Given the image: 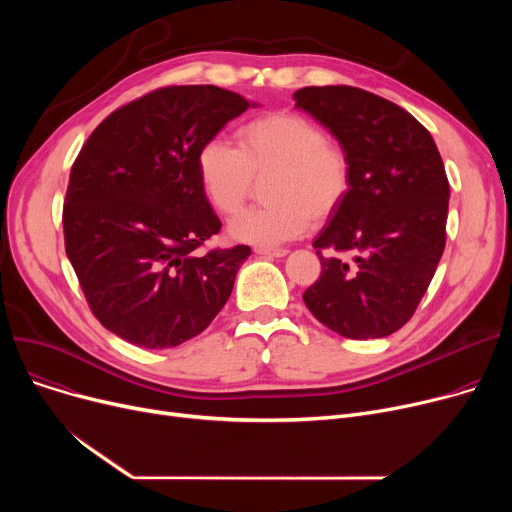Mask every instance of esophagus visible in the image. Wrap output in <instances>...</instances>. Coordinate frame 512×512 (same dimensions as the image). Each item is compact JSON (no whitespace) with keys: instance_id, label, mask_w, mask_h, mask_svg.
Segmentation results:
<instances>
[{"instance_id":"obj_1","label":"esophagus","mask_w":512,"mask_h":512,"mask_svg":"<svg viewBox=\"0 0 512 512\" xmlns=\"http://www.w3.org/2000/svg\"><path fill=\"white\" fill-rule=\"evenodd\" d=\"M255 253L263 255V257H286L288 255L286 249H270V247H255Z\"/></svg>"}]
</instances>
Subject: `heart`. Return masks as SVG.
Segmentation results:
<instances>
[{
    "label": "heart",
    "mask_w": 512,
    "mask_h": 512,
    "mask_svg": "<svg viewBox=\"0 0 512 512\" xmlns=\"http://www.w3.org/2000/svg\"><path fill=\"white\" fill-rule=\"evenodd\" d=\"M238 149L224 139L207 141L197 155V178L209 205L234 215L253 193L255 178L267 205L238 215L230 236L257 247H278L301 236L311 218L321 222L351 191V161L328 141L326 130L297 112H272L236 130Z\"/></svg>",
    "instance_id": "b5f03b06"
}]
</instances>
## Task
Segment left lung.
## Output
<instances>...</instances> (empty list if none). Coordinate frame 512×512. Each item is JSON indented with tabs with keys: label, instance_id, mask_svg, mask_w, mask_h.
Listing matches in <instances>:
<instances>
[{
	"label": "left lung",
	"instance_id": "8db88e82",
	"mask_svg": "<svg viewBox=\"0 0 512 512\" xmlns=\"http://www.w3.org/2000/svg\"><path fill=\"white\" fill-rule=\"evenodd\" d=\"M292 97L330 130L353 174L313 240L321 276L303 301L344 338L390 336L415 313L444 253L450 188L440 151L407 110L363 89L305 87Z\"/></svg>",
	"mask_w": 512,
	"mask_h": 512
}]
</instances>
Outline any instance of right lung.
Instances as JSON below:
<instances>
[{
  "mask_svg": "<svg viewBox=\"0 0 512 512\" xmlns=\"http://www.w3.org/2000/svg\"><path fill=\"white\" fill-rule=\"evenodd\" d=\"M255 105L215 85L166 87L107 116L80 149L64 203L66 255L91 311L122 340L178 346L230 299L251 249L195 253L222 228L197 155Z\"/></svg>",
  "mask_w": 512,
  "mask_h": 512,
  "instance_id": "add662e5",
  "label": "right lung"
}]
</instances>
